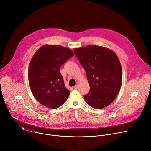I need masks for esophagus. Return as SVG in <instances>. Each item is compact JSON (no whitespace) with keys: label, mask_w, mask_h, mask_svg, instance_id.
I'll use <instances>...</instances> for the list:
<instances>
[{"label":"esophagus","mask_w":151,"mask_h":151,"mask_svg":"<svg viewBox=\"0 0 151 151\" xmlns=\"http://www.w3.org/2000/svg\"><path fill=\"white\" fill-rule=\"evenodd\" d=\"M73 88H74L75 90L78 89V85H76L75 86H74V87H73Z\"/></svg>","instance_id":"34e87169"}]
</instances>
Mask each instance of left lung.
<instances>
[{
    "instance_id": "obj_1",
    "label": "left lung",
    "mask_w": 151,
    "mask_h": 151,
    "mask_svg": "<svg viewBox=\"0 0 151 151\" xmlns=\"http://www.w3.org/2000/svg\"><path fill=\"white\" fill-rule=\"evenodd\" d=\"M74 52L85 70L90 84L89 93L84 95L85 101L97 109L111 104L122 85L121 65L116 54L94 45L75 48Z\"/></svg>"
}]
</instances>
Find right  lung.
<instances>
[{
  "mask_svg": "<svg viewBox=\"0 0 151 151\" xmlns=\"http://www.w3.org/2000/svg\"><path fill=\"white\" fill-rule=\"evenodd\" d=\"M73 51L58 45H46L33 55L28 78L35 98L48 108L57 109L67 100L70 91L64 85L60 68L73 57Z\"/></svg>",
  "mask_w": 151,
  "mask_h": 151,
  "instance_id": "obj_1",
  "label": "right lung"
}]
</instances>
